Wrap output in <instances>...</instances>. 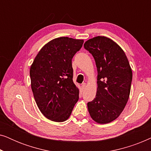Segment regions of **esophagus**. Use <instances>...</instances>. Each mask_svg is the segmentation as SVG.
<instances>
[{"label": "esophagus", "instance_id": "1", "mask_svg": "<svg viewBox=\"0 0 151 151\" xmlns=\"http://www.w3.org/2000/svg\"><path fill=\"white\" fill-rule=\"evenodd\" d=\"M86 87V83H83L82 84V88H83V89H84V88H85Z\"/></svg>", "mask_w": 151, "mask_h": 151}]
</instances>
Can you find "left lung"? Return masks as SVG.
<instances>
[{"label":"left lung","mask_w":151,"mask_h":151,"mask_svg":"<svg viewBox=\"0 0 151 151\" xmlns=\"http://www.w3.org/2000/svg\"><path fill=\"white\" fill-rule=\"evenodd\" d=\"M84 47L94 58L98 70L97 93L87 103L88 112L96 122L109 123L119 117L129 100L131 68L124 51L110 38L95 37Z\"/></svg>","instance_id":"obj_1"}]
</instances>
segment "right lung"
<instances>
[{
    "mask_svg": "<svg viewBox=\"0 0 151 151\" xmlns=\"http://www.w3.org/2000/svg\"><path fill=\"white\" fill-rule=\"evenodd\" d=\"M83 42L68 37L53 39L40 49L31 66L33 94L47 119L57 122L67 120L79 99L71 62Z\"/></svg>",
    "mask_w": 151,
    "mask_h": 151,
    "instance_id": "obj_1",
    "label": "right lung"
}]
</instances>
